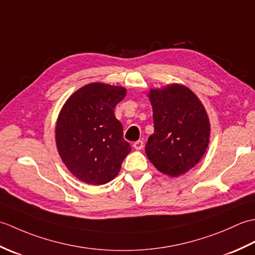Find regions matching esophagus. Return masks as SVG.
Here are the masks:
<instances>
[{"mask_svg":"<svg viewBox=\"0 0 255 255\" xmlns=\"http://www.w3.org/2000/svg\"><path fill=\"white\" fill-rule=\"evenodd\" d=\"M132 145L136 150H141L143 148V141H141V140H138V141L133 142Z\"/></svg>","mask_w":255,"mask_h":255,"instance_id":"esophagus-1","label":"esophagus"}]
</instances>
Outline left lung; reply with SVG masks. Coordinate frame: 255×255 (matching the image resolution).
I'll use <instances>...</instances> for the list:
<instances>
[{"label": "left lung", "mask_w": 255, "mask_h": 255, "mask_svg": "<svg viewBox=\"0 0 255 255\" xmlns=\"http://www.w3.org/2000/svg\"><path fill=\"white\" fill-rule=\"evenodd\" d=\"M148 97L154 124V132L145 144L148 159L167 176L185 174L208 148V114L197 95L183 84L151 89Z\"/></svg>", "instance_id": "left-lung-1"}]
</instances>
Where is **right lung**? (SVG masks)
Wrapping results in <instances>:
<instances>
[{
	"mask_svg": "<svg viewBox=\"0 0 255 255\" xmlns=\"http://www.w3.org/2000/svg\"><path fill=\"white\" fill-rule=\"evenodd\" d=\"M124 86L86 84L64 103L56 124L58 153L79 181L103 185L114 180L131 147L114 114L126 96Z\"/></svg>",
	"mask_w": 255,
	"mask_h": 255,
	"instance_id": "right-lung-1",
	"label": "right lung"
}]
</instances>
